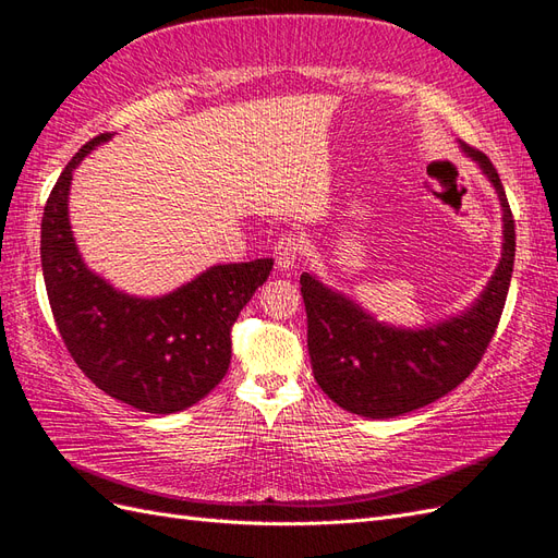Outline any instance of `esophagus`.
Listing matches in <instances>:
<instances>
[{
	"label": "esophagus",
	"mask_w": 558,
	"mask_h": 558,
	"mask_svg": "<svg viewBox=\"0 0 558 558\" xmlns=\"http://www.w3.org/2000/svg\"><path fill=\"white\" fill-rule=\"evenodd\" d=\"M301 239H298L295 234H283L277 246H275V260H277V269L279 271H289L293 269V265L298 263V257H301Z\"/></svg>",
	"instance_id": "obj_1"
}]
</instances>
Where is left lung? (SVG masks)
<instances>
[{
	"label": "left lung",
	"instance_id": "obj_1",
	"mask_svg": "<svg viewBox=\"0 0 558 558\" xmlns=\"http://www.w3.org/2000/svg\"><path fill=\"white\" fill-rule=\"evenodd\" d=\"M459 144L493 182L505 222L501 260L466 312L424 329H396L317 277L301 275L312 374L326 396L352 414L392 418L436 402L478 366L495 336L513 271V215L490 158Z\"/></svg>",
	"mask_w": 558,
	"mask_h": 558
}]
</instances>
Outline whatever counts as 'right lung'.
<instances>
[{"instance_id":"1","label":"right lung","mask_w":558,"mask_h":558,"mask_svg":"<svg viewBox=\"0 0 558 558\" xmlns=\"http://www.w3.org/2000/svg\"><path fill=\"white\" fill-rule=\"evenodd\" d=\"M108 140L80 148L47 198L39 255L49 305L71 357L106 396L148 414L182 412L225 378L232 326L275 260L215 265L160 298L116 291L85 265L68 220L73 170Z\"/></svg>"}]
</instances>
